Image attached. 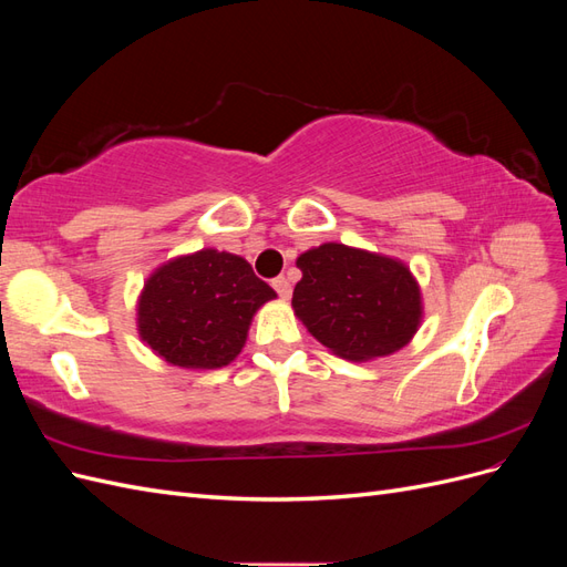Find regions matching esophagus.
<instances>
[{
    "instance_id": "34e87169",
    "label": "esophagus",
    "mask_w": 567,
    "mask_h": 567,
    "mask_svg": "<svg viewBox=\"0 0 567 567\" xmlns=\"http://www.w3.org/2000/svg\"><path fill=\"white\" fill-rule=\"evenodd\" d=\"M271 286H274V290H277L281 300H288V298H290V293H293V290H290V281H288L286 277L274 279V284H271Z\"/></svg>"
}]
</instances>
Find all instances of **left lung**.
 Segmentation results:
<instances>
[{"label": "left lung", "mask_w": 567, "mask_h": 567, "mask_svg": "<svg viewBox=\"0 0 567 567\" xmlns=\"http://www.w3.org/2000/svg\"><path fill=\"white\" fill-rule=\"evenodd\" d=\"M296 265L302 279L290 302L293 312L336 357H388L421 329V286L398 257L331 241L305 250Z\"/></svg>", "instance_id": "8db88e82"}]
</instances>
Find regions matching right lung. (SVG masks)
I'll list each match as a JSON object with an SVG mask.
<instances>
[{"label":"right lung","mask_w":567,"mask_h":567,"mask_svg":"<svg viewBox=\"0 0 567 567\" xmlns=\"http://www.w3.org/2000/svg\"><path fill=\"white\" fill-rule=\"evenodd\" d=\"M274 298L241 255L203 248L151 271L136 300V331L167 364L221 369L241 354L255 312Z\"/></svg>","instance_id":"right-lung-1"}]
</instances>
